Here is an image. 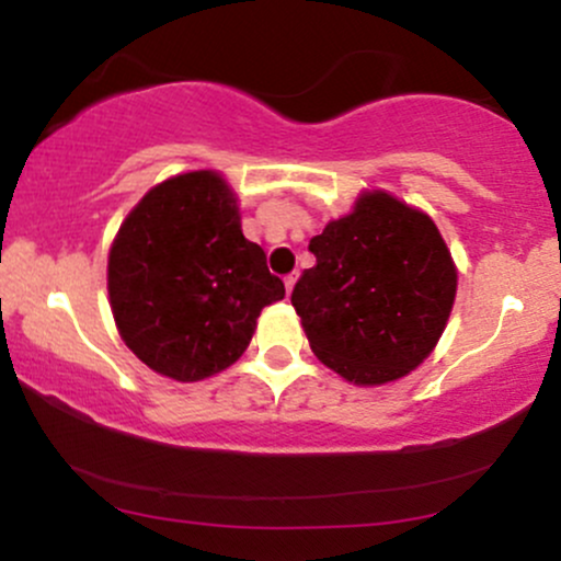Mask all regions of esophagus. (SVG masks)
Wrapping results in <instances>:
<instances>
[{
  "mask_svg": "<svg viewBox=\"0 0 561 561\" xmlns=\"http://www.w3.org/2000/svg\"><path fill=\"white\" fill-rule=\"evenodd\" d=\"M295 282H298V276H295V274H289V276H285V289H287V295H289V293H293Z\"/></svg>",
  "mask_w": 561,
  "mask_h": 561,
  "instance_id": "34e87169",
  "label": "esophagus"
}]
</instances>
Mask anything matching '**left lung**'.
I'll return each instance as SVG.
<instances>
[{
	"label": "left lung",
	"mask_w": 561,
	"mask_h": 561,
	"mask_svg": "<svg viewBox=\"0 0 561 561\" xmlns=\"http://www.w3.org/2000/svg\"><path fill=\"white\" fill-rule=\"evenodd\" d=\"M308 250L317 266L302 272L293 306L321 364L347 382L385 385L433 353L456 298V266L433 218L364 192Z\"/></svg>",
	"instance_id": "8db88e82"
}]
</instances>
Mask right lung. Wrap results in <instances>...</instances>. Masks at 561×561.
Returning <instances> with one entry per match:
<instances>
[{"label":"right lung","instance_id":"right-lung-1","mask_svg":"<svg viewBox=\"0 0 561 561\" xmlns=\"http://www.w3.org/2000/svg\"><path fill=\"white\" fill-rule=\"evenodd\" d=\"M107 293L124 343L158 375L197 382L242 356L261 311L285 298L261 244L244 240L216 171L165 179L115 234Z\"/></svg>","mask_w":561,"mask_h":561}]
</instances>
